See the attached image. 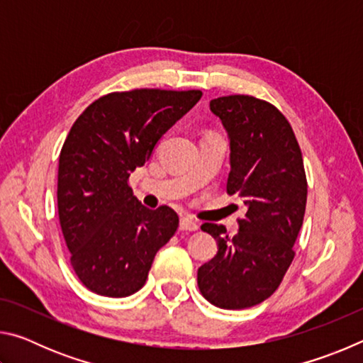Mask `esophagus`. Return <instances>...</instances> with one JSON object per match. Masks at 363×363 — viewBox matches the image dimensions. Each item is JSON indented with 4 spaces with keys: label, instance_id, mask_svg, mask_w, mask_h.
Returning a JSON list of instances; mask_svg holds the SVG:
<instances>
[{
    "label": "esophagus",
    "instance_id": "34e87169",
    "mask_svg": "<svg viewBox=\"0 0 363 363\" xmlns=\"http://www.w3.org/2000/svg\"><path fill=\"white\" fill-rule=\"evenodd\" d=\"M199 223H196L195 219H192V218H189V216H184V218H181V224H179V229L181 230H189V232H195V230H199Z\"/></svg>",
    "mask_w": 363,
    "mask_h": 363
}]
</instances>
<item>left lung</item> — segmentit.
I'll use <instances>...</instances> for the list:
<instances>
[{
  "label": "left lung",
  "mask_w": 363,
  "mask_h": 363,
  "mask_svg": "<svg viewBox=\"0 0 363 363\" xmlns=\"http://www.w3.org/2000/svg\"><path fill=\"white\" fill-rule=\"evenodd\" d=\"M230 140L227 194L248 206L237 235L205 223L218 253L199 269L205 299L220 309H247L277 290L294 257L306 211L303 153L291 125L277 107L253 96H224L210 102Z\"/></svg>",
  "instance_id": "obj_1"
}]
</instances>
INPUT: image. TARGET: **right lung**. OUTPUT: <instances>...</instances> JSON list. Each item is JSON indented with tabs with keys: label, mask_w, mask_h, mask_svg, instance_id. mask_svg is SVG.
I'll return each mask as SVG.
<instances>
[{
	"label": "right lung",
	"mask_w": 363,
	"mask_h": 363,
	"mask_svg": "<svg viewBox=\"0 0 363 363\" xmlns=\"http://www.w3.org/2000/svg\"><path fill=\"white\" fill-rule=\"evenodd\" d=\"M201 91L133 89L94 101L73 123L59 157L57 208L72 267L93 293L125 298L144 286L179 218L149 210L128 184Z\"/></svg>",
	"instance_id": "add662e5"
}]
</instances>
